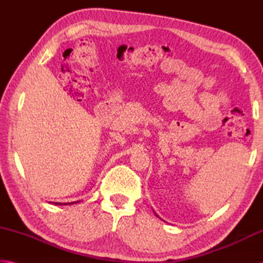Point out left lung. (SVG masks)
Listing matches in <instances>:
<instances>
[{
	"mask_svg": "<svg viewBox=\"0 0 263 263\" xmlns=\"http://www.w3.org/2000/svg\"><path fill=\"white\" fill-rule=\"evenodd\" d=\"M154 213H155V212H154ZM155 215H157V213H155ZM157 216H158V215H157Z\"/></svg>",
	"mask_w": 263,
	"mask_h": 263,
	"instance_id": "left-lung-1",
	"label": "left lung"
}]
</instances>
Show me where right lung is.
Returning a JSON list of instances; mask_svg holds the SVG:
<instances>
[{
  "instance_id": "right-lung-1",
  "label": "right lung",
  "mask_w": 263,
  "mask_h": 263,
  "mask_svg": "<svg viewBox=\"0 0 263 263\" xmlns=\"http://www.w3.org/2000/svg\"><path fill=\"white\" fill-rule=\"evenodd\" d=\"M78 202H79V201H78ZM74 203H77V202H72V203H64V204H62V203L54 202L53 204H55V205H67V204H68V205H70V204H74Z\"/></svg>"
}]
</instances>
